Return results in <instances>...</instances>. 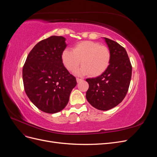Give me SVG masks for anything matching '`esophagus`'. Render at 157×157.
I'll return each mask as SVG.
<instances>
[{
    "instance_id": "34e87169",
    "label": "esophagus",
    "mask_w": 157,
    "mask_h": 157,
    "mask_svg": "<svg viewBox=\"0 0 157 157\" xmlns=\"http://www.w3.org/2000/svg\"><path fill=\"white\" fill-rule=\"evenodd\" d=\"M82 79H81V78H77V82H80V81H82Z\"/></svg>"
}]
</instances>
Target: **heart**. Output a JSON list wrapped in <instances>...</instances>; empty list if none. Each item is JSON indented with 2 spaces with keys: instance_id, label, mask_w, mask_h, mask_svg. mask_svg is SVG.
Here are the masks:
<instances>
[{
  "instance_id": "heart-1",
  "label": "heart",
  "mask_w": 157,
  "mask_h": 157,
  "mask_svg": "<svg viewBox=\"0 0 157 157\" xmlns=\"http://www.w3.org/2000/svg\"><path fill=\"white\" fill-rule=\"evenodd\" d=\"M110 60L111 53L107 46L90 40L80 42L73 46L72 50L66 49L61 54L63 65L71 72L81 63L82 67L75 72L78 75H100L107 69Z\"/></svg>"
}]
</instances>
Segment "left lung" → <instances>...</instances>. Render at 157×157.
Returning a JSON list of instances; mask_svg holds the SVG:
<instances>
[{
  "mask_svg": "<svg viewBox=\"0 0 157 157\" xmlns=\"http://www.w3.org/2000/svg\"><path fill=\"white\" fill-rule=\"evenodd\" d=\"M111 53L107 69L96 78H87L86 98L97 109L107 111L118 105L125 98L132 77V65L124 47L104 37Z\"/></svg>",
  "mask_w": 157,
  "mask_h": 157,
  "instance_id": "left-lung-1",
  "label": "left lung"
}]
</instances>
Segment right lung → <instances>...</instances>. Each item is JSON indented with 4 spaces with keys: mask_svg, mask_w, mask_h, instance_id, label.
<instances>
[{
    "mask_svg": "<svg viewBox=\"0 0 157 157\" xmlns=\"http://www.w3.org/2000/svg\"><path fill=\"white\" fill-rule=\"evenodd\" d=\"M66 46L63 36L47 38L33 47L23 65L25 92L31 101L44 113L53 114L63 110L77 85L75 77L61 61Z\"/></svg>",
    "mask_w": 157,
    "mask_h": 157,
    "instance_id": "1",
    "label": "right lung"
}]
</instances>
